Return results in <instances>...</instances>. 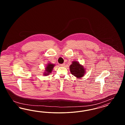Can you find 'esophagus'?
Here are the masks:
<instances>
[{"label": "esophagus", "instance_id": "34e87169", "mask_svg": "<svg viewBox=\"0 0 125 125\" xmlns=\"http://www.w3.org/2000/svg\"><path fill=\"white\" fill-rule=\"evenodd\" d=\"M65 65V63H63V64H60V65L61 66H64Z\"/></svg>", "mask_w": 125, "mask_h": 125}]
</instances>
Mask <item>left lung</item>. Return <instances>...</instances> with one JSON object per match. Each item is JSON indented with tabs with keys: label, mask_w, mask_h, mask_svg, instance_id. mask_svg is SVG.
I'll return each mask as SVG.
<instances>
[{
	"label": "left lung",
	"mask_w": 125,
	"mask_h": 125,
	"mask_svg": "<svg viewBox=\"0 0 125 125\" xmlns=\"http://www.w3.org/2000/svg\"><path fill=\"white\" fill-rule=\"evenodd\" d=\"M70 70L72 74L78 78H80L84 76L85 69L83 66L81 65L79 62L73 61L70 66Z\"/></svg>",
	"instance_id": "1"
}]
</instances>
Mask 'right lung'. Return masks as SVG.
<instances>
[{
	"instance_id": "add662e5",
	"label": "right lung",
	"mask_w": 125,
	"mask_h": 125,
	"mask_svg": "<svg viewBox=\"0 0 125 125\" xmlns=\"http://www.w3.org/2000/svg\"><path fill=\"white\" fill-rule=\"evenodd\" d=\"M54 65L53 64H49L47 65L46 68H45V72L44 73V75H48L49 74V73H51L52 71V69L53 68Z\"/></svg>"
}]
</instances>
